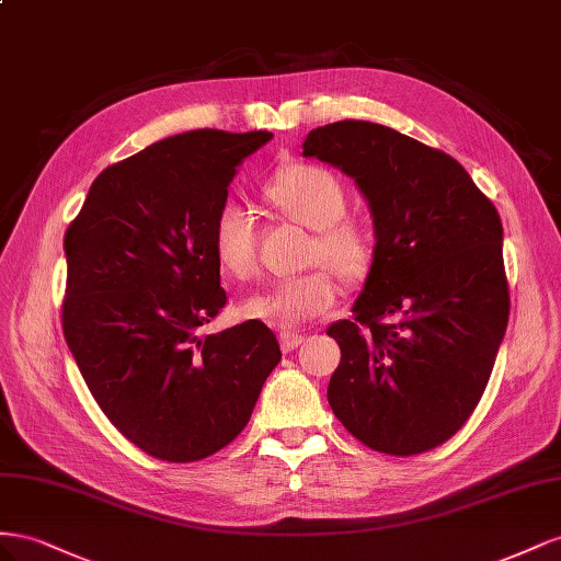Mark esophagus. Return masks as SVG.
<instances>
[{"label": "esophagus", "mask_w": 561, "mask_h": 561, "mask_svg": "<svg viewBox=\"0 0 561 561\" xmlns=\"http://www.w3.org/2000/svg\"><path fill=\"white\" fill-rule=\"evenodd\" d=\"M302 343H306V335H302V333H294V331L279 333V345H282L284 352H291V350H296Z\"/></svg>", "instance_id": "esophagus-1"}]
</instances>
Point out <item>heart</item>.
<instances>
[{"label": "heart", "mask_w": 561, "mask_h": 561, "mask_svg": "<svg viewBox=\"0 0 561 561\" xmlns=\"http://www.w3.org/2000/svg\"><path fill=\"white\" fill-rule=\"evenodd\" d=\"M272 214L312 230L308 265H327L341 279L357 284L369 277L376 242L364 222L347 218V192L335 175L314 164H289L275 171L261 187ZM211 249L218 267L232 279H249L255 270V230L249 214L226 204L214 218ZM317 267L308 275L272 284L242 300L239 312L251 322L282 331L306 327L333 310L339 284L331 272Z\"/></svg>", "instance_id": "obj_1"}]
</instances>
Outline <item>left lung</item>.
I'll return each instance as SVG.
<instances>
[{"instance_id":"obj_1","label":"left lung","mask_w":561,"mask_h":561,"mask_svg":"<svg viewBox=\"0 0 561 561\" xmlns=\"http://www.w3.org/2000/svg\"><path fill=\"white\" fill-rule=\"evenodd\" d=\"M302 157L355 181L376 237L355 322L327 329L341 345L329 404L369 449H435L470 419L507 329L501 216L454 157L390 126H317Z\"/></svg>"}]
</instances>
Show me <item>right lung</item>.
<instances>
[{"mask_svg": "<svg viewBox=\"0 0 561 561\" xmlns=\"http://www.w3.org/2000/svg\"><path fill=\"white\" fill-rule=\"evenodd\" d=\"M270 131L157 140L93 181L66 232L62 333L95 402L146 454L202 460L251 419L282 359L265 324L202 335L226 306L211 226Z\"/></svg>", "mask_w": 561, "mask_h": 561, "instance_id": "1", "label": "right lung"}]
</instances>
